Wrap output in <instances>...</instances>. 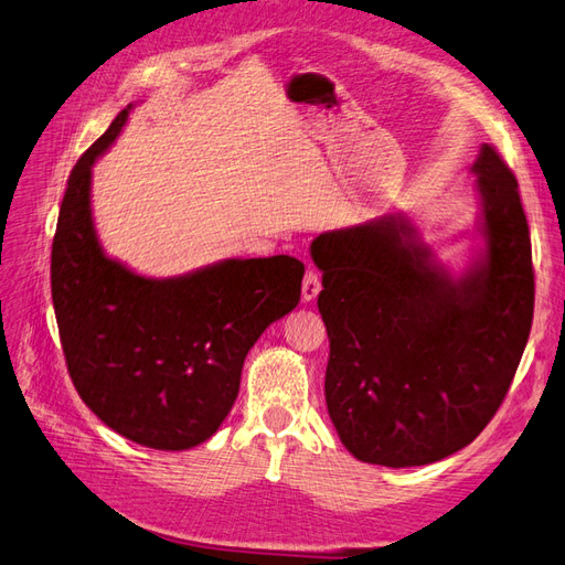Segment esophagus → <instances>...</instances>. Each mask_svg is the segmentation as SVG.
<instances>
[{"label": "esophagus", "mask_w": 565, "mask_h": 565, "mask_svg": "<svg viewBox=\"0 0 565 565\" xmlns=\"http://www.w3.org/2000/svg\"><path fill=\"white\" fill-rule=\"evenodd\" d=\"M300 291H302V300H306V302H310V300H315L317 296H320V291H322V279H320V274H317L315 269H308V271H306V277H302Z\"/></svg>", "instance_id": "34e87169"}]
</instances>
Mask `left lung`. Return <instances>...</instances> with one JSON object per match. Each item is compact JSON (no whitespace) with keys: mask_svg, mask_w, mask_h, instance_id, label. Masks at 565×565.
<instances>
[{"mask_svg":"<svg viewBox=\"0 0 565 565\" xmlns=\"http://www.w3.org/2000/svg\"><path fill=\"white\" fill-rule=\"evenodd\" d=\"M472 171L484 248L460 277L401 214L310 245L322 269L327 411L358 460L411 468L460 451L494 417L523 358L534 271L518 181L491 145Z\"/></svg>","mask_w":565,"mask_h":565,"instance_id":"1","label":"left lung"}]
</instances>
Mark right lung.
I'll return each mask as SVG.
<instances>
[{
  "instance_id": "right-lung-1",
  "label": "right lung",
  "mask_w": 565,
  "mask_h": 565,
  "mask_svg": "<svg viewBox=\"0 0 565 565\" xmlns=\"http://www.w3.org/2000/svg\"><path fill=\"white\" fill-rule=\"evenodd\" d=\"M128 105L76 162L52 243V302L78 396L121 437L183 451L220 429L238 396L243 360L300 300L288 255L222 259L183 277L148 279L105 255L93 210V164L117 140Z\"/></svg>"
}]
</instances>
